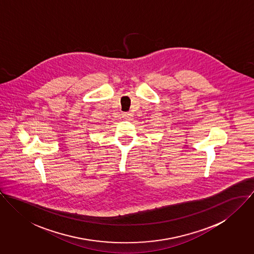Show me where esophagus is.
I'll list each match as a JSON object with an SVG mask.
<instances>
[{
	"label": "esophagus",
	"instance_id": "esophagus-1",
	"mask_svg": "<svg viewBox=\"0 0 254 254\" xmlns=\"http://www.w3.org/2000/svg\"><path fill=\"white\" fill-rule=\"evenodd\" d=\"M132 117V115H131V113H123L122 114V118H124V119H127V120H129L130 118Z\"/></svg>",
	"mask_w": 254,
	"mask_h": 254
}]
</instances>
